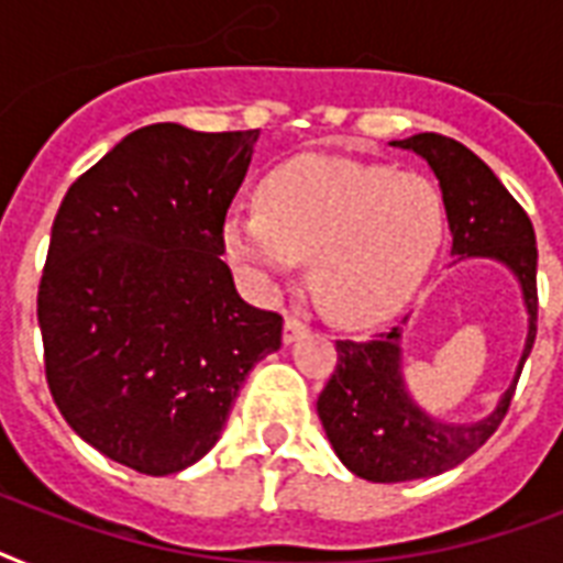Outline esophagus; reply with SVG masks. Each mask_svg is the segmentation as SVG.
I'll use <instances>...</instances> for the list:
<instances>
[{"label":"esophagus","mask_w":563,"mask_h":563,"mask_svg":"<svg viewBox=\"0 0 563 563\" xmlns=\"http://www.w3.org/2000/svg\"><path fill=\"white\" fill-rule=\"evenodd\" d=\"M307 330H309L307 318H300V316H295V312H289V316H286V324H283V342L286 344L298 342L300 335L307 333Z\"/></svg>","instance_id":"34e87169"}]
</instances>
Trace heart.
<instances>
[{
  "label": "heart",
  "mask_w": 563,
  "mask_h": 563,
  "mask_svg": "<svg viewBox=\"0 0 563 563\" xmlns=\"http://www.w3.org/2000/svg\"><path fill=\"white\" fill-rule=\"evenodd\" d=\"M263 210H233L224 251L256 283L312 256V291L339 321L368 324L418 291L444 242L446 207L420 172L347 157H300L274 169Z\"/></svg>",
  "instance_id": "1"
}]
</instances>
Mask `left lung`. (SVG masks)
<instances>
[{
  "mask_svg": "<svg viewBox=\"0 0 563 563\" xmlns=\"http://www.w3.org/2000/svg\"><path fill=\"white\" fill-rule=\"evenodd\" d=\"M394 145L418 152L435 172L453 230V254L497 256L520 277L529 339L515 383L503 394L497 411L467 427L429 418L402 391L400 327L371 339H335L339 360L318 394V418L344 467L368 482L438 476L476 453L506 418L538 333V245L532 221L515 195L485 161L450 136L415 134Z\"/></svg>",
  "mask_w": 563,
  "mask_h": 563,
  "instance_id": "left-lung-1",
  "label": "left lung"
}]
</instances>
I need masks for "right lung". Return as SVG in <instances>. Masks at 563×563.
<instances>
[{"label": "right lung", "mask_w": 563, "mask_h": 563, "mask_svg": "<svg viewBox=\"0 0 563 563\" xmlns=\"http://www.w3.org/2000/svg\"><path fill=\"white\" fill-rule=\"evenodd\" d=\"M260 131L145 125L75 180L52 224L37 321L48 391L78 435L145 476L212 450L283 316L239 298L224 219Z\"/></svg>", "instance_id": "add662e5"}]
</instances>
